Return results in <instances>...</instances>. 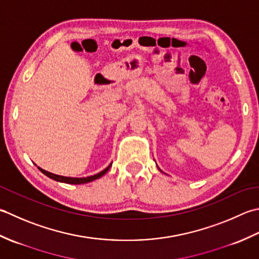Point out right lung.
Segmentation results:
<instances>
[{"label": "right lung", "instance_id": "obj_1", "mask_svg": "<svg viewBox=\"0 0 259 259\" xmlns=\"http://www.w3.org/2000/svg\"><path fill=\"white\" fill-rule=\"evenodd\" d=\"M112 165V164H110ZM110 165H108L105 170H103L102 172H99L97 174H95V176H92V177H87V178H69V177H62V176H57V174H54L51 172H48L44 170V168L41 167H38L39 170L46 174L47 177H49L50 179H52V180H56V181H59V182H65V183H69V184H82V183H87V182H92L94 180H96V179H99L100 177H103L105 173H106L108 170Z\"/></svg>", "mask_w": 259, "mask_h": 259}]
</instances>
